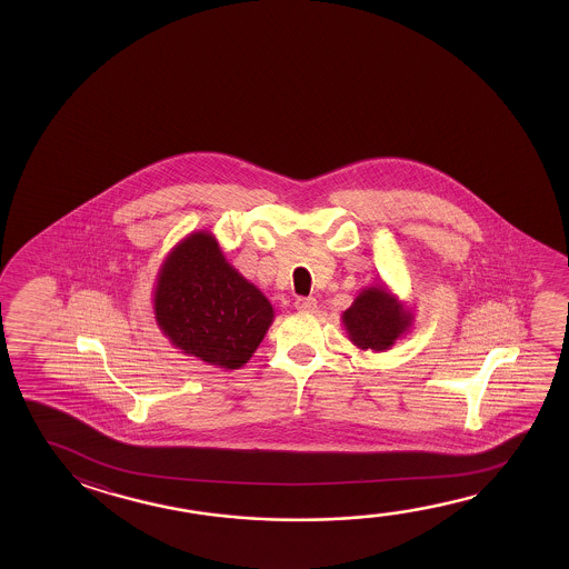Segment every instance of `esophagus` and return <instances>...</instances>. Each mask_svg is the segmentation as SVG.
<instances>
[{"label": "esophagus", "mask_w": 569, "mask_h": 569, "mask_svg": "<svg viewBox=\"0 0 569 569\" xmlns=\"http://www.w3.org/2000/svg\"><path fill=\"white\" fill-rule=\"evenodd\" d=\"M296 309L301 311V313H313L317 309V299L316 298H299L296 301Z\"/></svg>", "instance_id": "obj_1"}]
</instances>
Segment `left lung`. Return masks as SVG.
Wrapping results in <instances>:
<instances>
[{
  "label": "left lung",
  "instance_id": "left-lung-1",
  "mask_svg": "<svg viewBox=\"0 0 569 569\" xmlns=\"http://www.w3.org/2000/svg\"><path fill=\"white\" fill-rule=\"evenodd\" d=\"M341 321L355 347L382 353L409 333L415 316L391 289L377 283L359 291L351 308L345 309Z\"/></svg>",
  "mask_w": 569,
  "mask_h": 569
}]
</instances>
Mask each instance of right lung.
Returning <instances> with one entry per match:
<instances>
[{"instance_id":"obj_1","label":"right lung","mask_w":569,"mask_h":569,"mask_svg":"<svg viewBox=\"0 0 569 569\" xmlns=\"http://www.w3.org/2000/svg\"><path fill=\"white\" fill-rule=\"evenodd\" d=\"M152 309L170 343L226 371L252 359L273 321L268 298L226 260L214 233L206 230L188 233L168 252Z\"/></svg>"}]
</instances>
